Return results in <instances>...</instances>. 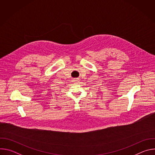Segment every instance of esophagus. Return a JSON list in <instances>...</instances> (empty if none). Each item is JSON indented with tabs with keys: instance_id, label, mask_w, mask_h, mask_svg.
Listing matches in <instances>:
<instances>
[{
	"instance_id": "esophagus-1",
	"label": "esophagus",
	"mask_w": 155,
	"mask_h": 155,
	"mask_svg": "<svg viewBox=\"0 0 155 155\" xmlns=\"http://www.w3.org/2000/svg\"><path fill=\"white\" fill-rule=\"evenodd\" d=\"M77 81H78V80H77V78H75V79H74V82H77Z\"/></svg>"
}]
</instances>
